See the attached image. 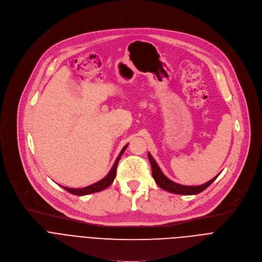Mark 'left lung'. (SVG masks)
Wrapping results in <instances>:
<instances>
[{"label": "left lung", "instance_id": "left-lung-1", "mask_svg": "<svg viewBox=\"0 0 262 262\" xmlns=\"http://www.w3.org/2000/svg\"><path fill=\"white\" fill-rule=\"evenodd\" d=\"M148 159H149V162H150V165H151L154 179L156 180L158 185L160 186L161 189H163L167 192L173 193V194H178V195H196V194H199V193L203 192L205 189H207L208 186L220 175V174H217L211 180H209L206 183L201 184V185H193V186L192 185H182V184H179V183H176V182L170 180L167 176H165V174L162 172V170L158 166V164L155 161V159L152 158V156L149 152H148Z\"/></svg>", "mask_w": 262, "mask_h": 262}]
</instances>
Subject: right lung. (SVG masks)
<instances>
[{
    "instance_id": "right-lung-1",
    "label": "right lung",
    "mask_w": 262,
    "mask_h": 262,
    "mask_svg": "<svg viewBox=\"0 0 262 262\" xmlns=\"http://www.w3.org/2000/svg\"><path fill=\"white\" fill-rule=\"evenodd\" d=\"M127 145H128V144H126V145L122 148V150L120 151L118 158L116 159V161H115L113 167H112V169L110 170V172L107 173V175H106L104 178H102L101 180H99V181H97V182H95V183H93V184H91V185H88V186H86V188H82V189H70V188H66V186H62V188H63L64 190H66L67 192H69L70 194L77 195V196H85V195H89V194H92V193H97V192H100V191L106 189L108 185H111L112 183H113V181H114V179H115L118 162H119L121 156L123 155V152H124V150L126 149Z\"/></svg>"
}]
</instances>
